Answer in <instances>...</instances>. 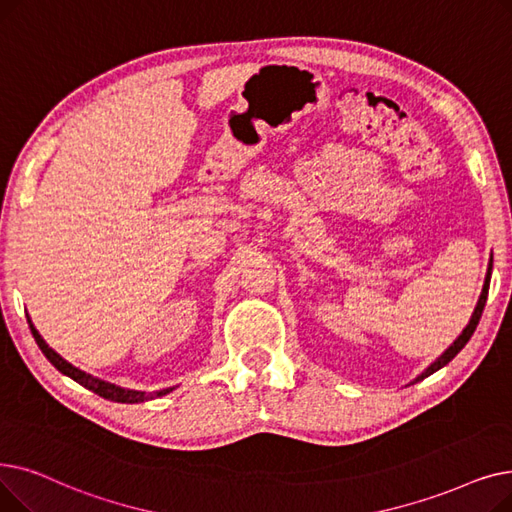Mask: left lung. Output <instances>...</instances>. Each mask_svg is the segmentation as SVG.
<instances>
[{
	"label": "left lung",
	"mask_w": 512,
	"mask_h": 512,
	"mask_svg": "<svg viewBox=\"0 0 512 512\" xmlns=\"http://www.w3.org/2000/svg\"><path fill=\"white\" fill-rule=\"evenodd\" d=\"M490 277H492V262H490V269H488V277H485V285H483V291H481V298H479V302H477V308H475V312H473V316H471V321H469V325L465 327V331H462L460 335H458V339L456 342L440 356L437 358L431 367L425 371V373H421L415 381L412 383H417V381H421V379H425V377H429L431 373H435V371H440L444 364H448L462 348L467 346V342L471 339V335L475 333V329H477V325H479V319H481V314H483V308H485V302H488V291H490Z\"/></svg>",
	"instance_id": "8db88e82"
}]
</instances>
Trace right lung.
Instances as JSON below:
<instances>
[{
  "label": "right lung",
  "instance_id": "add662e5",
  "mask_svg": "<svg viewBox=\"0 0 512 512\" xmlns=\"http://www.w3.org/2000/svg\"><path fill=\"white\" fill-rule=\"evenodd\" d=\"M29 327H31V333H33V337H35L37 346H39V348H41V352L45 354V358L50 360L62 375H66V377H70V379H75V381H77V383H81L83 387L91 389L93 394L102 396V398H106V400H112V402H123V404H137V402H145V400H154V398L166 396L168 392H173V389H175V387H166V389H160V392H150V394H145V392H135V389L118 387V385L108 383V381H102V379H95V377H91V375H87V373L79 371L77 367H72L70 362H66L60 354H56L50 346H47V344L43 342V337L39 335V331L33 327V323H31V321H29Z\"/></svg>",
  "mask_w": 512,
  "mask_h": 512
}]
</instances>
